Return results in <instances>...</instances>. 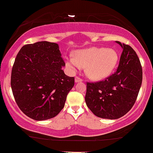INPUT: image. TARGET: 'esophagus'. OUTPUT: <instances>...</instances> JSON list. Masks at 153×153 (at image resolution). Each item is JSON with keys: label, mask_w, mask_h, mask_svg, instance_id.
<instances>
[{"label": "esophagus", "mask_w": 153, "mask_h": 153, "mask_svg": "<svg viewBox=\"0 0 153 153\" xmlns=\"http://www.w3.org/2000/svg\"><path fill=\"white\" fill-rule=\"evenodd\" d=\"M75 82H81V81H82V78H80V77L76 76V77H75Z\"/></svg>", "instance_id": "34e87169"}]
</instances>
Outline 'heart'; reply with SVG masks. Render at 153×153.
Segmentation results:
<instances>
[{
    "instance_id": "b5f03b06",
    "label": "heart",
    "mask_w": 153,
    "mask_h": 153,
    "mask_svg": "<svg viewBox=\"0 0 153 153\" xmlns=\"http://www.w3.org/2000/svg\"><path fill=\"white\" fill-rule=\"evenodd\" d=\"M119 56L114 50L103 47H91L75 52V57H67V65L72 71L80 66L85 67V73L93 80L108 77L117 67Z\"/></svg>"
}]
</instances>
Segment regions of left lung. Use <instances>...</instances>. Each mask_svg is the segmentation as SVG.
I'll use <instances>...</instances> for the list:
<instances>
[{"instance_id": "left-lung-1", "label": "left lung", "mask_w": 153, "mask_h": 153, "mask_svg": "<svg viewBox=\"0 0 153 153\" xmlns=\"http://www.w3.org/2000/svg\"><path fill=\"white\" fill-rule=\"evenodd\" d=\"M123 51L114 74L101 81L87 82L85 103L96 117L116 119L134 106L143 81L140 59L129 45L117 41Z\"/></svg>"}]
</instances>
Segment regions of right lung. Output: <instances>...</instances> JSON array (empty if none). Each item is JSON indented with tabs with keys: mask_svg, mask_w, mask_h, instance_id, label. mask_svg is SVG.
I'll list each match as a JSON object with an SVG mask.
<instances>
[{
	"mask_svg": "<svg viewBox=\"0 0 153 153\" xmlns=\"http://www.w3.org/2000/svg\"><path fill=\"white\" fill-rule=\"evenodd\" d=\"M65 65L57 44L38 42L26 45L15 59L10 85L23 113L36 121L57 116L74 85V77L62 70Z\"/></svg>",
	"mask_w": 153,
	"mask_h": 153,
	"instance_id": "1",
	"label": "right lung"
}]
</instances>
